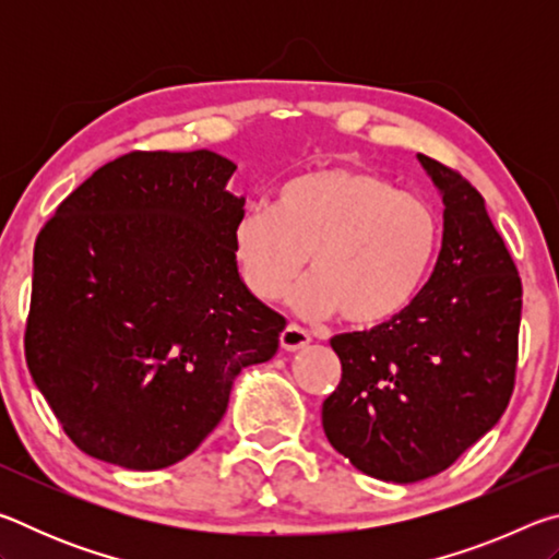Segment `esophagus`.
<instances>
[{
  "instance_id": "obj_1",
  "label": "esophagus",
  "mask_w": 559,
  "mask_h": 559,
  "mask_svg": "<svg viewBox=\"0 0 559 559\" xmlns=\"http://www.w3.org/2000/svg\"><path fill=\"white\" fill-rule=\"evenodd\" d=\"M308 343H310V335L300 325H288L281 333V347L286 349V353H296V349H302Z\"/></svg>"
}]
</instances>
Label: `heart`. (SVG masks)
Instances as JSON below:
<instances>
[{
  "label": "heart",
  "mask_w": 559,
  "mask_h": 559,
  "mask_svg": "<svg viewBox=\"0 0 559 559\" xmlns=\"http://www.w3.org/2000/svg\"><path fill=\"white\" fill-rule=\"evenodd\" d=\"M439 246V219L419 197L357 163H330L288 179L276 210L249 206L231 229L243 286L276 300L310 257V276L290 290L302 316L337 310L353 328L390 323L419 296Z\"/></svg>",
  "instance_id": "obj_1"
}]
</instances>
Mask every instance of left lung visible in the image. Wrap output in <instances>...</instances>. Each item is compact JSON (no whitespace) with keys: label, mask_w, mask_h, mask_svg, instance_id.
<instances>
[{"label":"left lung","mask_w":559,"mask_h":559,"mask_svg":"<svg viewBox=\"0 0 559 559\" xmlns=\"http://www.w3.org/2000/svg\"><path fill=\"white\" fill-rule=\"evenodd\" d=\"M416 157L443 202L437 266L390 323L330 340L343 380L323 402L333 449L392 484L437 476L496 427L513 394L523 310L484 197L456 169Z\"/></svg>","instance_id":"obj_1"}]
</instances>
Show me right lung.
<instances>
[{
    "mask_svg": "<svg viewBox=\"0 0 559 559\" xmlns=\"http://www.w3.org/2000/svg\"><path fill=\"white\" fill-rule=\"evenodd\" d=\"M210 150L128 153L66 197L34 243L26 365L93 459H187L236 374L278 349L286 318L251 296L231 251L243 197Z\"/></svg>",
    "mask_w": 559,
    "mask_h": 559,
    "instance_id": "obj_1",
    "label": "right lung"
}]
</instances>
